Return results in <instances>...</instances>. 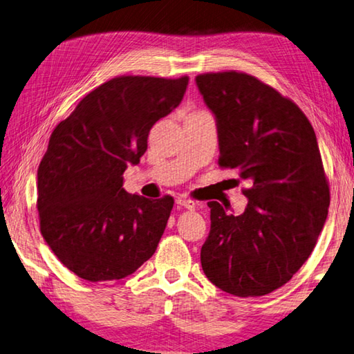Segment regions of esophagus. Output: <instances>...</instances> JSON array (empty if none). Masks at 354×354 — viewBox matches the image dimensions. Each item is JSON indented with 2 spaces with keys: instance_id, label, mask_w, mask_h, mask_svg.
I'll return each instance as SVG.
<instances>
[{
  "instance_id": "1",
  "label": "esophagus",
  "mask_w": 354,
  "mask_h": 354,
  "mask_svg": "<svg viewBox=\"0 0 354 354\" xmlns=\"http://www.w3.org/2000/svg\"><path fill=\"white\" fill-rule=\"evenodd\" d=\"M176 202H177V205L183 206V208H188V209H196L197 208V203L194 202V200H189V198H185V197H178Z\"/></svg>"
}]
</instances>
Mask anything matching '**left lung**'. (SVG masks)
Masks as SVG:
<instances>
[{
    "instance_id": "left-lung-1",
    "label": "left lung",
    "mask_w": 354,
    "mask_h": 354,
    "mask_svg": "<svg viewBox=\"0 0 354 354\" xmlns=\"http://www.w3.org/2000/svg\"><path fill=\"white\" fill-rule=\"evenodd\" d=\"M196 84L216 118L218 165L252 185L242 214L208 203L211 231L200 262L222 291L265 296L305 263L328 216L315 129L297 104L248 73H203Z\"/></svg>"
}]
</instances>
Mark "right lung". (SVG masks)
Returning <instances> with one entry per match:
<instances>
[{"instance_id":"obj_1","label":"right lung","mask_w":354,"mask_h":354,"mask_svg":"<svg viewBox=\"0 0 354 354\" xmlns=\"http://www.w3.org/2000/svg\"><path fill=\"white\" fill-rule=\"evenodd\" d=\"M188 77H117L53 129L37 172L39 228L66 268L89 282L136 272L157 250L174 200L123 188L152 126L182 102Z\"/></svg>"}]
</instances>
